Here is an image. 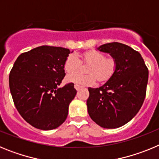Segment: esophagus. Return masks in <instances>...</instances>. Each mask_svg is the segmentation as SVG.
I'll use <instances>...</instances> for the list:
<instances>
[{
  "label": "esophagus",
  "instance_id": "esophagus-1",
  "mask_svg": "<svg viewBox=\"0 0 159 159\" xmlns=\"http://www.w3.org/2000/svg\"><path fill=\"white\" fill-rule=\"evenodd\" d=\"M74 87H75V90H76V91H79V90L82 88L81 86H80V85H76V84H75V86H74Z\"/></svg>",
  "mask_w": 159,
  "mask_h": 159
}]
</instances>
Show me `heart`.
Segmentation results:
<instances>
[{"instance_id": "1", "label": "heart", "mask_w": 159, "mask_h": 159, "mask_svg": "<svg viewBox=\"0 0 159 159\" xmlns=\"http://www.w3.org/2000/svg\"><path fill=\"white\" fill-rule=\"evenodd\" d=\"M84 62L91 64L88 67V75H83L78 71L81 62L75 54H70L66 58L64 69L68 75L66 81L80 86H92L96 82V78L99 82H106L111 78L117 69V61L116 59L109 57L99 51H88L83 54Z\"/></svg>"}]
</instances>
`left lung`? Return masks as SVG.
I'll use <instances>...</instances> for the list:
<instances>
[{"mask_svg": "<svg viewBox=\"0 0 159 159\" xmlns=\"http://www.w3.org/2000/svg\"><path fill=\"white\" fill-rule=\"evenodd\" d=\"M117 61L113 76L99 88H88L87 100L91 119L103 128L114 129L130 121L145 99L148 69L139 52L118 42L98 48Z\"/></svg>", "mask_w": 159, "mask_h": 159, "instance_id": "8db88e82", "label": "left lung"}]
</instances>
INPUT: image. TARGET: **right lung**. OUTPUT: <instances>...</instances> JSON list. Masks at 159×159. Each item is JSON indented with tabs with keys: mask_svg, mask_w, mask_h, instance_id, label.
Returning a JSON list of instances; mask_svg holds the SVG:
<instances>
[{
	"mask_svg": "<svg viewBox=\"0 0 159 159\" xmlns=\"http://www.w3.org/2000/svg\"><path fill=\"white\" fill-rule=\"evenodd\" d=\"M69 49L40 46L20 54L9 74V88L20 115L32 127L53 130L67 119L75 95L74 84L58 88Z\"/></svg>",
	"mask_w": 159,
	"mask_h": 159,
	"instance_id": "add662e5",
	"label": "right lung"
}]
</instances>
